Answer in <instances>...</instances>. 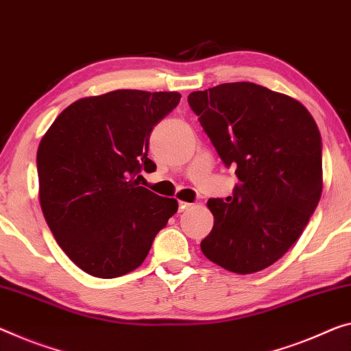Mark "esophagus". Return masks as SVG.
<instances>
[{
  "mask_svg": "<svg viewBox=\"0 0 351 351\" xmlns=\"http://www.w3.org/2000/svg\"><path fill=\"white\" fill-rule=\"evenodd\" d=\"M188 207H191V204H190V202L179 201V212H183V210H186Z\"/></svg>",
  "mask_w": 351,
  "mask_h": 351,
  "instance_id": "1",
  "label": "esophagus"
}]
</instances>
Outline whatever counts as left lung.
Here are the masks:
<instances>
[{
    "label": "left lung",
    "mask_w": 351,
    "mask_h": 351,
    "mask_svg": "<svg viewBox=\"0 0 351 351\" xmlns=\"http://www.w3.org/2000/svg\"><path fill=\"white\" fill-rule=\"evenodd\" d=\"M188 104L240 180L226 201L208 199L215 223L204 256L232 273L265 269L300 239L320 201L319 127L298 100L247 82L196 90Z\"/></svg>",
    "instance_id": "1"
}]
</instances>
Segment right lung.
I'll use <instances>...</instances> for the list:
<instances>
[{
    "label": "right lung",
    "mask_w": 351,
    "mask_h": 351,
    "mask_svg": "<svg viewBox=\"0 0 351 351\" xmlns=\"http://www.w3.org/2000/svg\"><path fill=\"white\" fill-rule=\"evenodd\" d=\"M179 93L117 89L59 114L37 149L39 202L58 245L90 276L136 269L179 204L139 186L149 136Z\"/></svg>",
    "instance_id": "obj_1"
}]
</instances>
